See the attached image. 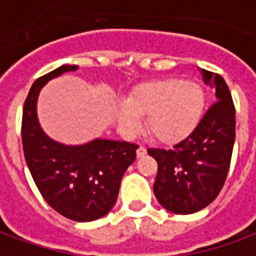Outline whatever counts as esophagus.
Wrapping results in <instances>:
<instances>
[{"mask_svg":"<svg viewBox=\"0 0 256 256\" xmlns=\"http://www.w3.org/2000/svg\"><path fill=\"white\" fill-rule=\"evenodd\" d=\"M145 154H146V148H145L144 145H140L138 150H137V156H138V158H142Z\"/></svg>","mask_w":256,"mask_h":256,"instance_id":"34e87169","label":"esophagus"}]
</instances>
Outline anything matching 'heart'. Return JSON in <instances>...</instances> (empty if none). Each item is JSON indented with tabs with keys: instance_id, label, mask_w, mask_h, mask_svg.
I'll list each match as a JSON object with an SVG mask.
<instances>
[{
	"instance_id": "obj_1",
	"label": "heart",
	"mask_w": 256,
	"mask_h": 256,
	"mask_svg": "<svg viewBox=\"0 0 256 256\" xmlns=\"http://www.w3.org/2000/svg\"><path fill=\"white\" fill-rule=\"evenodd\" d=\"M203 89L192 82L162 79L138 84L118 106V120L124 133L136 134L140 116H146V128L156 140L176 144L198 128L203 116Z\"/></svg>"
}]
</instances>
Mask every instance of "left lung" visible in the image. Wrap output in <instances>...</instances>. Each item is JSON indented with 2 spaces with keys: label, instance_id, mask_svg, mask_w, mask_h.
Wrapping results in <instances>:
<instances>
[{
  "label": "left lung",
  "instance_id": "left-lung-1",
  "mask_svg": "<svg viewBox=\"0 0 256 256\" xmlns=\"http://www.w3.org/2000/svg\"><path fill=\"white\" fill-rule=\"evenodd\" d=\"M204 82L215 89L216 101L198 128L172 150L150 148L158 162L154 193L174 214H193L220 194L230 167L236 137V112L230 90L220 74L203 70Z\"/></svg>",
  "mask_w": 256,
  "mask_h": 256
}]
</instances>
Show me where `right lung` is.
<instances>
[{
    "label": "right lung",
    "instance_id": "add662e5",
    "mask_svg": "<svg viewBox=\"0 0 256 256\" xmlns=\"http://www.w3.org/2000/svg\"><path fill=\"white\" fill-rule=\"evenodd\" d=\"M78 66H62L38 78L23 106L22 142L36 188L58 214L89 222L110 212L116 203L124 172L136 160L137 144L93 140L84 145L58 144L42 132L36 118V98L48 80Z\"/></svg>",
    "mask_w": 256,
    "mask_h": 256
}]
</instances>
